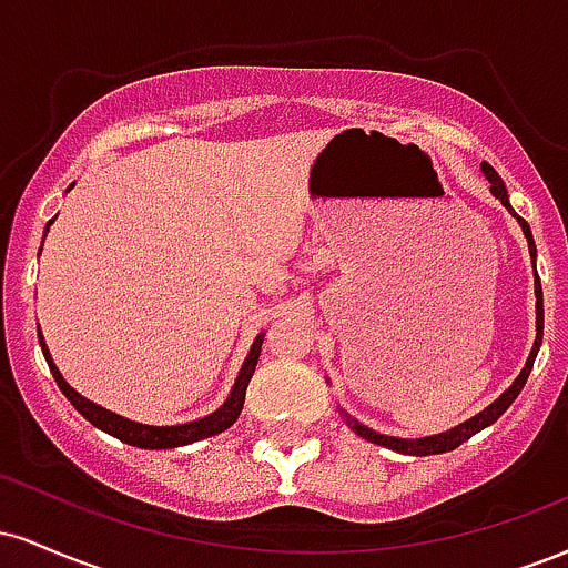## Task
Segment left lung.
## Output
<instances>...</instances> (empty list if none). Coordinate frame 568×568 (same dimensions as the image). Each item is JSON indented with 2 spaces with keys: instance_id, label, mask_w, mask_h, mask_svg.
Segmentation results:
<instances>
[{
  "instance_id": "left-lung-1",
  "label": "left lung",
  "mask_w": 568,
  "mask_h": 568,
  "mask_svg": "<svg viewBox=\"0 0 568 568\" xmlns=\"http://www.w3.org/2000/svg\"><path fill=\"white\" fill-rule=\"evenodd\" d=\"M480 171L488 179V184H491V194L497 197L501 205L507 207V211L513 213L515 219H518L520 230H524L526 240H529V253H531V262L537 258V245H534V237H531V230L529 224H526L524 219L518 216V213L513 211L510 200H507V189H505V181H501V175L494 171L488 162H480ZM534 296H537V338H534V347H531V355L529 361H526L524 371L518 374V379H515L510 387L501 393L497 400L491 403V406L480 410V414H475L473 419H467L465 425H456L454 429H446V433H438V435H427V438H395V435H382L376 433V429H371L366 425H361L357 419H352L349 414H344V419H347V425L355 429L361 438H366L371 443H376V446H384V448H393L397 454H408V456H429V454H446V452H454L456 446H462L465 440H470L475 433H480V429H486L488 425H494V422L499 419L501 414H505L507 408H510V403L518 397L520 389H524L526 379H529L531 374V366H534V357H537L539 352V344H542V328H545V306H542V283H539V275H537V266H534Z\"/></svg>"
}]
</instances>
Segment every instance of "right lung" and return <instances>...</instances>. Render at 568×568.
I'll list each match as a JSON object with an SVG mask.
<instances>
[{
	"label": "right lung",
	"instance_id": "add662e5",
	"mask_svg": "<svg viewBox=\"0 0 568 568\" xmlns=\"http://www.w3.org/2000/svg\"><path fill=\"white\" fill-rule=\"evenodd\" d=\"M50 224H53V221H48V230ZM48 230H44V234H48ZM262 342H264V334H258L251 352H247L243 368H240L237 382H234L230 397L224 400V406L213 410V414L202 416L197 422H186V425H173V427H154V425H141V422H130L125 416L114 414V410L95 406L93 400H88V397H82L74 387H69L67 379L61 376V371H58V366L53 363V357H50L48 344H44L42 334H39L44 361H48L50 371H53V379L58 382V387H61V393L69 397L71 406L80 410L90 425H95L98 429H103V433L114 435L116 440L128 443V446H135V448H179V446H189V443H197L202 438H211V435H219L224 433V429H230L234 422H237L240 410H243L247 382H251L253 371H256L258 355H262Z\"/></svg>",
	"mask_w": 568,
	"mask_h": 568
}]
</instances>
